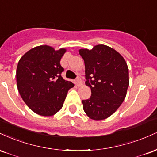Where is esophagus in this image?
<instances>
[{"label":"esophagus","mask_w":157,"mask_h":157,"mask_svg":"<svg viewBox=\"0 0 157 157\" xmlns=\"http://www.w3.org/2000/svg\"><path fill=\"white\" fill-rule=\"evenodd\" d=\"M75 82H76L77 86H80L81 85H82V80H81V78L80 77V76L77 77L76 80H75Z\"/></svg>","instance_id":"obj_1"}]
</instances>
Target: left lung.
I'll list each match as a JSON object with an SVG mask.
<instances>
[{"label":"left lung","mask_w":157,"mask_h":157,"mask_svg":"<svg viewBox=\"0 0 157 157\" xmlns=\"http://www.w3.org/2000/svg\"><path fill=\"white\" fill-rule=\"evenodd\" d=\"M79 52L85 63L86 85L91 91L89 99L82 100L83 110L94 120H104L125 100L129 86L127 63L120 53L105 45Z\"/></svg>","instance_id":"1"}]
</instances>
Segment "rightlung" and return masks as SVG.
Returning <instances> with one entry per match:
<instances>
[{"label": "right lung", "instance_id": "1", "mask_svg": "<svg viewBox=\"0 0 157 157\" xmlns=\"http://www.w3.org/2000/svg\"><path fill=\"white\" fill-rule=\"evenodd\" d=\"M65 48L55 51L40 46L27 52L17 64V89L32 111L42 116H52L62 109L68 91L74 87L61 76L64 68L60 61Z\"/></svg>", "mask_w": 157, "mask_h": 157}]
</instances>
